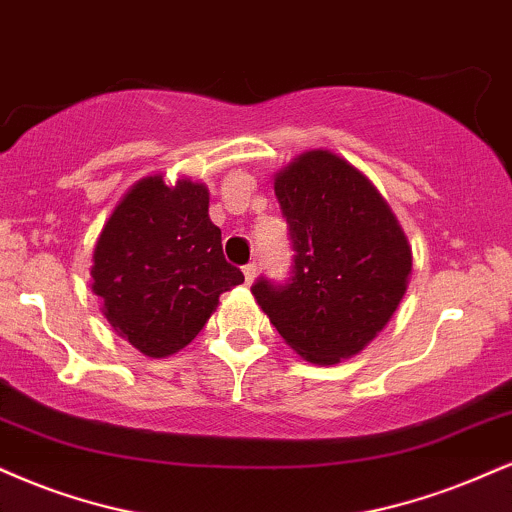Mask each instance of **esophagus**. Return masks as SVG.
<instances>
[{
    "label": "esophagus",
    "instance_id": "1",
    "mask_svg": "<svg viewBox=\"0 0 512 512\" xmlns=\"http://www.w3.org/2000/svg\"><path fill=\"white\" fill-rule=\"evenodd\" d=\"M243 274H245V283H248V286H250V283L255 281V276H257V264H245Z\"/></svg>",
    "mask_w": 512,
    "mask_h": 512
}]
</instances>
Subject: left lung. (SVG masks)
<instances>
[{
	"instance_id": "8db88e82",
	"label": "left lung",
	"mask_w": 512,
	"mask_h": 512,
	"mask_svg": "<svg viewBox=\"0 0 512 512\" xmlns=\"http://www.w3.org/2000/svg\"><path fill=\"white\" fill-rule=\"evenodd\" d=\"M295 248L286 286L257 281V305L303 360L362 353L408 291L412 248L374 183L331 150H307L274 174Z\"/></svg>"
}]
</instances>
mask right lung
Returning <instances> with one entry per match:
<instances>
[{
	"instance_id": "right-lung-1",
	"label": "right lung",
	"mask_w": 512,
	"mask_h": 512,
	"mask_svg": "<svg viewBox=\"0 0 512 512\" xmlns=\"http://www.w3.org/2000/svg\"><path fill=\"white\" fill-rule=\"evenodd\" d=\"M221 252L205 183L162 174L121 197L92 250L90 288L123 341L147 357H169L200 334L219 295L243 283Z\"/></svg>"
}]
</instances>
